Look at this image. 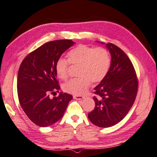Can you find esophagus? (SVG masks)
Listing matches in <instances>:
<instances>
[{"label":"esophagus","instance_id":"obj_1","mask_svg":"<svg viewBox=\"0 0 157 157\" xmlns=\"http://www.w3.org/2000/svg\"><path fill=\"white\" fill-rule=\"evenodd\" d=\"M73 98L75 100H82L84 98V97L81 95H74L73 96Z\"/></svg>","mask_w":157,"mask_h":157}]
</instances>
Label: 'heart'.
<instances>
[{
  "label": "heart",
  "mask_w": 157,
  "mask_h": 157,
  "mask_svg": "<svg viewBox=\"0 0 157 157\" xmlns=\"http://www.w3.org/2000/svg\"><path fill=\"white\" fill-rule=\"evenodd\" d=\"M68 61L58 59L55 64L57 76L62 80L68 77L70 63L78 66V78L71 79L63 85L65 92L75 95L84 94L91 82L98 84L105 78L111 66V55L107 49L81 44L68 53Z\"/></svg>",
  "instance_id": "heart-1"
}]
</instances>
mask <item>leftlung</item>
I'll list each match as a JSON object with an SVG mask.
<instances>
[{
  "mask_svg": "<svg viewBox=\"0 0 157 157\" xmlns=\"http://www.w3.org/2000/svg\"><path fill=\"white\" fill-rule=\"evenodd\" d=\"M111 63L105 78L94 88L95 107L88 113L90 121L100 127H109L121 121L134 103L138 79L132 62L115 44H106Z\"/></svg>",
  "mask_w": 157,
  "mask_h": 157,
  "instance_id": "left-lung-1",
  "label": "left lung"
}]
</instances>
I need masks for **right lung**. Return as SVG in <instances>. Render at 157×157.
Listing matches in <instances>:
<instances>
[{"label":"right lung","instance_id":"add662e5","mask_svg":"<svg viewBox=\"0 0 157 157\" xmlns=\"http://www.w3.org/2000/svg\"><path fill=\"white\" fill-rule=\"evenodd\" d=\"M72 40H56L43 44L28 54L21 63L17 76V94L22 110L34 124L48 127L63 117L73 96L59 92L55 64L73 45Z\"/></svg>","mask_w":157,"mask_h":157}]
</instances>
